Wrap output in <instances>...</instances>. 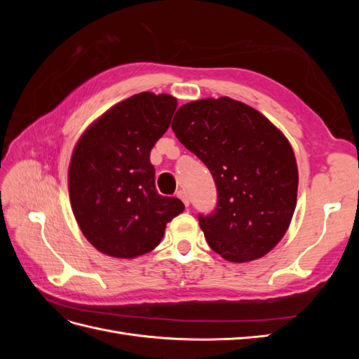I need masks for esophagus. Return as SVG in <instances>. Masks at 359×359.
<instances>
[{
    "label": "esophagus",
    "instance_id": "1",
    "mask_svg": "<svg viewBox=\"0 0 359 359\" xmlns=\"http://www.w3.org/2000/svg\"><path fill=\"white\" fill-rule=\"evenodd\" d=\"M177 196L184 202V205H186V206L190 205V198H189V194H187L186 190H180V191L177 193Z\"/></svg>",
    "mask_w": 359,
    "mask_h": 359
}]
</instances>
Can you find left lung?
<instances>
[{"instance_id": "obj_1", "label": "left lung", "mask_w": 359, "mask_h": 359, "mask_svg": "<svg viewBox=\"0 0 359 359\" xmlns=\"http://www.w3.org/2000/svg\"><path fill=\"white\" fill-rule=\"evenodd\" d=\"M172 130L215 182L214 211L198 215L210 247L231 262L265 256L286 233L297 205L298 169L287 139L229 97L181 106Z\"/></svg>"}]
</instances>
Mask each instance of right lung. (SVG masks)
Wrapping results in <instances>:
<instances>
[{
    "label": "right lung",
    "mask_w": 359,
    "mask_h": 359,
    "mask_svg": "<svg viewBox=\"0 0 359 359\" xmlns=\"http://www.w3.org/2000/svg\"><path fill=\"white\" fill-rule=\"evenodd\" d=\"M175 109L172 95L136 94L107 111L76 145L70 202L82 233L99 252L121 259L145 255L184 211L178 198L157 193L149 161Z\"/></svg>",
    "instance_id": "add662e5"
}]
</instances>
